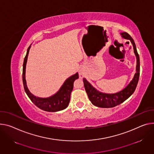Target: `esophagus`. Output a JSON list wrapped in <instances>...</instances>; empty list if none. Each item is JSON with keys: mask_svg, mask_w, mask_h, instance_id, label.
Segmentation results:
<instances>
[{"mask_svg": "<svg viewBox=\"0 0 154 154\" xmlns=\"http://www.w3.org/2000/svg\"><path fill=\"white\" fill-rule=\"evenodd\" d=\"M83 75H84V74H83V73L82 72H79V77H80V78L82 79L83 77Z\"/></svg>", "mask_w": 154, "mask_h": 154, "instance_id": "1", "label": "esophagus"}]
</instances>
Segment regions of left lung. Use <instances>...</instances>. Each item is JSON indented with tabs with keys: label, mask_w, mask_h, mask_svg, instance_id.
I'll return each instance as SVG.
<instances>
[{
	"label": "left lung",
	"mask_w": 154,
	"mask_h": 154,
	"mask_svg": "<svg viewBox=\"0 0 154 154\" xmlns=\"http://www.w3.org/2000/svg\"><path fill=\"white\" fill-rule=\"evenodd\" d=\"M121 34L123 38L130 40L133 44L134 52L137 59L136 72L133 79L127 87L121 91L114 94H106L97 91L85 79H83V82L84 83L85 89L88 96V98L91 103L97 107L109 108L115 107L122 103L134 93L137 85L139 72H140V62H139V57L136 50L134 41L127 32H122Z\"/></svg>",
	"instance_id": "obj_1"
}]
</instances>
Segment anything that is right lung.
<instances>
[{
	"instance_id": "obj_1",
	"label": "right lung",
	"mask_w": 154,
	"mask_h": 154,
	"mask_svg": "<svg viewBox=\"0 0 154 154\" xmlns=\"http://www.w3.org/2000/svg\"><path fill=\"white\" fill-rule=\"evenodd\" d=\"M31 46L27 48V53L24 60L23 69V86L27 95L28 96L31 101L40 109L47 112H57L66 109L69 103L71 98V93L73 89V83L75 80L79 78L78 73L68 78L63 83L60 90L53 96L47 98H41L34 96L30 93L26 85L25 79L26 65L27 63V57Z\"/></svg>"
}]
</instances>
